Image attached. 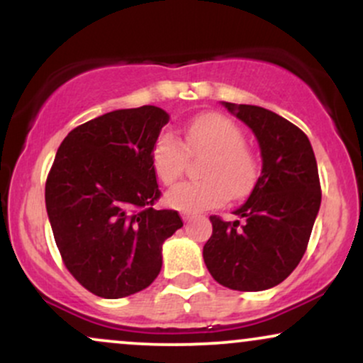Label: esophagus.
<instances>
[{
	"instance_id": "1",
	"label": "esophagus",
	"mask_w": 363,
	"mask_h": 363,
	"mask_svg": "<svg viewBox=\"0 0 363 363\" xmlns=\"http://www.w3.org/2000/svg\"><path fill=\"white\" fill-rule=\"evenodd\" d=\"M182 220H184V222H187V220H191L193 218V213H191V211H182Z\"/></svg>"
}]
</instances>
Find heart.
<instances>
[{"instance_id":"obj_1","label":"heart","mask_w":363,"mask_h":363,"mask_svg":"<svg viewBox=\"0 0 363 363\" xmlns=\"http://www.w3.org/2000/svg\"><path fill=\"white\" fill-rule=\"evenodd\" d=\"M186 153L201 155L199 181L174 186L165 196L169 206L181 211H201L222 205L227 198L240 199L251 193L259 176V164L244 145V135L234 121L208 112L191 121L182 141L172 133H162L152 147V164L165 186L184 172Z\"/></svg>"}]
</instances>
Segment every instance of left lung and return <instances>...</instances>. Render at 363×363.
Returning a JSON list of instances; mask_svg holds the SVG:
<instances>
[{
    "label": "left lung",
    "mask_w": 363,
    "mask_h": 363,
    "mask_svg": "<svg viewBox=\"0 0 363 363\" xmlns=\"http://www.w3.org/2000/svg\"><path fill=\"white\" fill-rule=\"evenodd\" d=\"M252 129L262 170L251 196L234 215L243 222L210 216L213 234L203 247L208 272L239 291L268 290L301 262L320 206L318 162L306 133L257 106L223 102Z\"/></svg>",
    "instance_id": "left-lung-1"
}]
</instances>
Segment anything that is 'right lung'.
<instances>
[{
	"instance_id": "right-lung-1",
	"label": "right lung",
	"mask_w": 363,
	"mask_h": 363,
	"mask_svg": "<svg viewBox=\"0 0 363 363\" xmlns=\"http://www.w3.org/2000/svg\"><path fill=\"white\" fill-rule=\"evenodd\" d=\"M170 116L155 106L112 111L62 140L48 181L45 208L62 262L102 298L152 285L162 244L182 220L153 208L160 198L152 147Z\"/></svg>"
}]
</instances>
